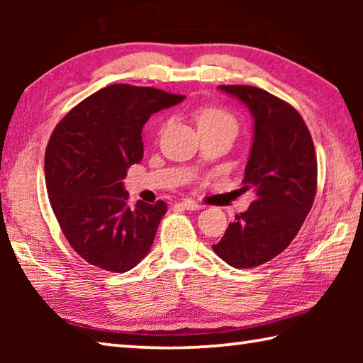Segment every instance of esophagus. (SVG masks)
<instances>
[{
  "mask_svg": "<svg viewBox=\"0 0 363 363\" xmlns=\"http://www.w3.org/2000/svg\"><path fill=\"white\" fill-rule=\"evenodd\" d=\"M181 206L184 208V210H187V211H199V210H201V208H203L201 205L196 203V201L190 200V199L182 200V201H181Z\"/></svg>",
  "mask_w": 363,
  "mask_h": 363,
  "instance_id": "1",
  "label": "esophagus"
}]
</instances>
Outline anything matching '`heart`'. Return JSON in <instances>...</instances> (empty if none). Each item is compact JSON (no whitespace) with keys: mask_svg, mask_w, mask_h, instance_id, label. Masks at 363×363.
I'll return each instance as SVG.
<instances>
[{"mask_svg":"<svg viewBox=\"0 0 363 363\" xmlns=\"http://www.w3.org/2000/svg\"><path fill=\"white\" fill-rule=\"evenodd\" d=\"M196 126H214V125H232L237 128L235 118L230 113H227L225 110L218 108V107H205L200 108L195 115Z\"/></svg>","mask_w":363,"mask_h":363,"instance_id":"1","label":"heart"}]
</instances>
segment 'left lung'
Here are the masks:
<instances>
[{
	"instance_id": "8db88e82",
	"label": "left lung",
	"mask_w": 363,
	"mask_h": 363,
	"mask_svg": "<svg viewBox=\"0 0 363 363\" xmlns=\"http://www.w3.org/2000/svg\"><path fill=\"white\" fill-rule=\"evenodd\" d=\"M218 88L243 102L255 120L243 184L256 200L237 214L213 250L229 266L251 269L280 255L298 235L317 192L315 149L290 104L255 86Z\"/></svg>"
}]
</instances>
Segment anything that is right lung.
<instances>
[{"label": "right lung", "mask_w": 363, "mask_h": 363, "mask_svg": "<svg viewBox=\"0 0 363 363\" xmlns=\"http://www.w3.org/2000/svg\"><path fill=\"white\" fill-rule=\"evenodd\" d=\"M184 101L155 88L110 84L73 107L45 153L49 203L70 247L93 264L123 274L149 255L167 203L128 205V168L144 157L150 115Z\"/></svg>", "instance_id": "obj_1"}]
</instances>
